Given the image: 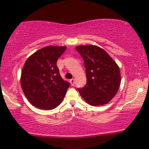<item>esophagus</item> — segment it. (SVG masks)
<instances>
[{"instance_id":"34e87169","label":"esophagus","mask_w":149,"mask_h":149,"mask_svg":"<svg viewBox=\"0 0 149 149\" xmlns=\"http://www.w3.org/2000/svg\"><path fill=\"white\" fill-rule=\"evenodd\" d=\"M70 83H71L72 85L74 86V79H70Z\"/></svg>"}]
</instances>
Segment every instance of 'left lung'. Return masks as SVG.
<instances>
[{
	"label": "left lung",
	"mask_w": 149,
	"mask_h": 149,
	"mask_svg": "<svg viewBox=\"0 0 149 149\" xmlns=\"http://www.w3.org/2000/svg\"><path fill=\"white\" fill-rule=\"evenodd\" d=\"M85 64L87 83L78 91L91 105L108 103L116 95L120 84L118 66L105 50L97 46L77 47Z\"/></svg>",
	"instance_id": "obj_1"
}]
</instances>
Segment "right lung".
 <instances>
[{"label":"right lung","mask_w":149,"mask_h":149,"mask_svg":"<svg viewBox=\"0 0 149 149\" xmlns=\"http://www.w3.org/2000/svg\"><path fill=\"white\" fill-rule=\"evenodd\" d=\"M66 49L49 46L38 50L26 61L21 72V87L33 106L52 110L64 99L70 84L62 78L56 62Z\"/></svg>","instance_id":"add662e5"}]
</instances>
